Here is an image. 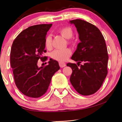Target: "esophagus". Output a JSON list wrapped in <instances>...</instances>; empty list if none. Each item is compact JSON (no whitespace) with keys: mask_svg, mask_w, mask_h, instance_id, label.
Here are the masks:
<instances>
[{"mask_svg":"<svg viewBox=\"0 0 122 122\" xmlns=\"http://www.w3.org/2000/svg\"><path fill=\"white\" fill-rule=\"evenodd\" d=\"M59 66L61 68H63L64 67V66H66V64L65 63H63V62H59Z\"/></svg>","mask_w":122,"mask_h":122,"instance_id":"1","label":"esophagus"}]
</instances>
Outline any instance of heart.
<instances>
[{
  "mask_svg": "<svg viewBox=\"0 0 122 122\" xmlns=\"http://www.w3.org/2000/svg\"><path fill=\"white\" fill-rule=\"evenodd\" d=\"M58 32L63 37L69 39L73 36L72 29L69 26L63 27L58 30ZM70 43V41H69ZM45 45L48 49H51L52 46V36L51 34H48L45 38ZM71 51L69 48H65L63 49H56L51 53V56L52 59L59 61H66L71 55Z\"/></svg>",
  "mask_w": 122,
  "mask_h": 122,
  "instance_id": "heart-1",
  "label": "heart"
}]
</instances>
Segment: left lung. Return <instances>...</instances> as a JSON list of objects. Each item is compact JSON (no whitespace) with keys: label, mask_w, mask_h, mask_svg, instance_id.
<instances>
[{"label":"left lung","mask_w":122,"mask_h":122,"mask_svg":"<svg viewBox=\"0 0 122 122\" xmlns=\"http://www.w3.org/2000/svg\"><path fill=\"white\" fill-rule=\"evenodd\" d=\"M70 23L75 25L81 41L71 58L77 61L78 66L71 63L66 64L73 71L70 81L78 93L89 96L99 89L107 75L106 41L99 29L92 24L81 19ZM81 62L83 64L79 66Z\"/></svg>","instance_id":"8db88e82"}]
</instances>
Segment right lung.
Returning <instances> with one entry per match:
<instances>
[{
	"mask_svg": "<svg viewBox=\"0 0 122 122\" xmlns=\"http://www.w3.org/2000/svg\"><path fill=\"white\" fill-rule=\"evenodd\" d=\"M52 24H38L23 30L13 41L10 51V64L16 86L23 94L39 98L47 91L51 79L60 69L57 61L50 59L48 65L38 67L39 59L43 56L45 38Z\"/></svg>",
	"mask_w": 122,
	"mask_h": 122,
	"instance_id": "1",
	"label": "right lung"
}]
</instances>
